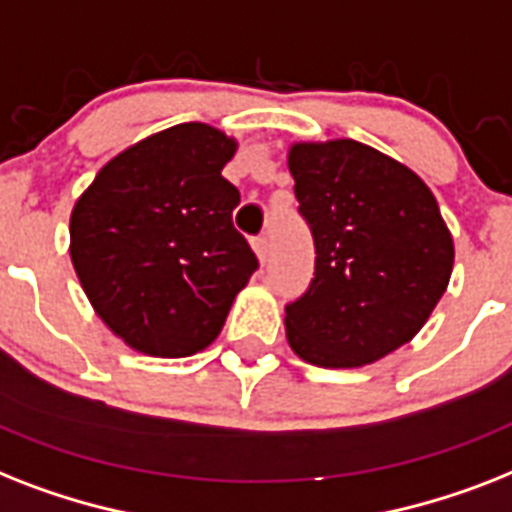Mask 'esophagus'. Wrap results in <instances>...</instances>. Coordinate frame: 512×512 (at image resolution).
Masks as SVG:
<instances>
[{"label": "esophagus", "mask_w": 512, "mask_h": 512, "mask_svg": "<svg viewBox=\"0 0 512 512\" xmlns=\"http://www.w3.org/2000/svg\"><path fill=\"white\" fill-rule=\"evenodd\" d=\"M252 249H255V255L260 263H265V260H268V239H265V236H257V239H252Z\"/></svg>", "instance_id": "obj_1"}]
</instances>
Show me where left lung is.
I'll use <instances>...</instances> for the list:
<instances>
[{"label":"left lung","mask_w":512,"mask_h":512,"mask_svg":"<svg viewBox=\"0 0 512 512\" xmlns=\"http://www.w3.org/2000/svg\"><path fill=\"white\" fill-rule=\"evenodd\" d=\"M315 278L286 305V342L318 368L371 365L410 342L450 284L455 244L421 176L352 139L289 147Z\"/></svg>","instance_id":"left-lung-1"}]
</instances>
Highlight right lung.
Here are the masks:
<instances>
[{
    "mask_svg": "<svg viewBox=\"0 0 512 512\" xmlns=\"http://www.w3.org/2000/svg\"><path fill=\"white\" fill-rule=\"evenodd\" d=\"M239 141L178 123L99 170L70 213V260L94 313L131 350L189 357L215 342L257 257L220 176Z\"/></svg>",
    "mask_w": 512,
    "mask_h": 512,
    "instance_id": "obj_1",
    "label": "right lung"
}]
</instances>
